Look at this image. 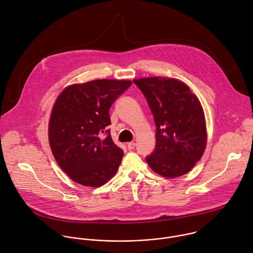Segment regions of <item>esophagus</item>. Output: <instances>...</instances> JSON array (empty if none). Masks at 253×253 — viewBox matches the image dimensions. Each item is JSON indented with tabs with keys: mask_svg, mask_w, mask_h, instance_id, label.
<instances>
[{
	"mask_svg": "<svg viewBox=\"0 0 253 253\" xmlns=\"http://www.w3.org/2000/svg\"><path fill=\"white\" fill-rule=\"evenodd\" d=\"M127 147H128L129 150H134L135 147H136V144H135V142H131V143H128Z\"/></svg>",
	"mask_w": 253,
	"mask_h": 253,
	"instance_id": "obj_1",
	"label": "esophagus"
}]
</instances>
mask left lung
Wrapping results in <instances>:
<instances>
[{
    "label": "left lung",
    "instance_id": "left-lung-1",
    "mask_svg": "<svg viewBox=\"0 0 253 253\" xmlns=\"http://www.w3.org/2000/svg\"><path fill=\"white\" fill-rule=\"evenodd\" d=\"M142 91L156 126L155 149L146 157L166 178L188 173L202 158L207 134L202 104L183 82L151 77L133 81Z\"/></svg>",
    "mask_w": 253,
    "mask_h": 253
}]
</instances>
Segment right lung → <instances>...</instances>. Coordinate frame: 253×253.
Wrapping results in <instances>:
<instances>
[{
    "instance_id": "1",
    "label": "right lung",
    "mask_w": 253,
    "mask_h": 253,
    "mask_svg": "<svg viewBox=\"0 0 253 253\" xmlns=\"http://www.w3.org/2000/svg\"><path fill=\"white\" fill-rule=\"evenodd\" d=\"M131 81L102 79L68 86L55 101L49 124L51 152L76 183L101 187L118 170L123 150L107 126L109 108Z\"/></svg>"
}]
</instances>
